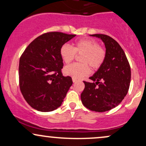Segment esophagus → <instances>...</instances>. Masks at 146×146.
I'll return each instance as SVG.
<instances>
[{
  "label": "esophagus",
  "instance_id": "esophagus-1",
  "mask_svg": "<svg viewBox=\"0 0 146 146\" xmlns=\"http://www.w3.org/2000/svg\"><path fill=\"white\" fill-rule=\"evenodd\" d=\"M72 80H73V82H76L77 81H78V79L75 78H72Z\"/></svg>",
  "mask_w": 146,
  "mask_h": 146
}]
</instances>
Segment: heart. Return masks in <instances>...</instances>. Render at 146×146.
I'll return each instance as SVG.
<instances>
[{
  "instance_id": "heart-1",
  "label": "heart",
  "mask_w": 146,
  "mask_h": 146,
  "mask_svg": "<svg viewBox=\"0 0 146 146\" xmlns=\"http://www.w3.org/2000/svg\"><path fill=\"white\" fill-rule=\"evenodd\" d=\"M60 55L66 64L71 62L77 55H82L80 57L82 63H73L64 69L66 75L82 78L90 73L89 66L93 70L98 69L102 66L106 58V51L97 41L86 38L77 40L73 47L68 44H63L60 48Z\"/></svg>"
}]
</instances>
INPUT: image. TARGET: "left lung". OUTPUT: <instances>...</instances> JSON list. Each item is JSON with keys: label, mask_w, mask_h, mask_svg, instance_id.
<instances>
[{"label": "left lung", "mask_w": 146, "mask_h": 146, "mask_svg": "<svg viewBox=\"0 0 146 146\" xmlns=\"http://www.w3.org/2000/svg\"><path fill=\"white\" fill-rule=\"evenodd\" d=\"M101 38L106 46V58L100 68L90 79L84 81L85 87L81 94L83 105L92 111L111 110L122 102L130 87L131 71L124 51L111 37L93 34Z\"/></svg>", "instance_id": "left-lung-1"}]
</instances>
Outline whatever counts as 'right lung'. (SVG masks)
<instances>
[{"label":"right lung","mask_w":146,"mask_h":146,"mask_svg":"<svg viewBox=\"0 0 146 146\" xmlns=\"http://www.w3.org/2000/svg\"><path fill=\"white\" fill-rule=\"evenodd\" d=\"M75 36L58 31L44 33L33 40L21 55L20 90L34 109L50 112L61 106L73 81L62 73L60 48Z\"/></svg>","instance_id":"obj_1"}]
</instances>
